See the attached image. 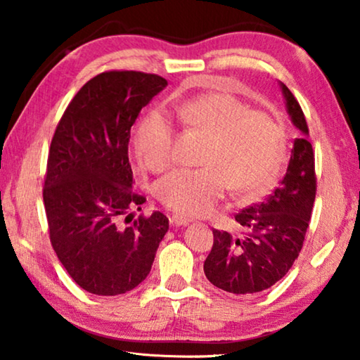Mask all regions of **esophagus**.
<instances>
[{
	"instance_id": "obj_1",
	"label": "esophagus",
	"mask_w": 360,
	"mask_h": 360,
	"mask_svg": "<svg viewBox=\"0 0 360 360\" xmlns=\"http://www.w3.org/2000/svg\"><path fill=\"white\" fill-rule=\"evenodd\" d=\"M169 222H172V225H187L188 222H191V219L186 217V216H181V214H173L172 217H169Z\"/></svg>"
}]
</instances>
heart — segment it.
Masks as SVG:
<instances>
[{"mask_svg": "<svg viewBox=\"0 0 360 360\" xmlns=\"http://www.w3.org/2000/svg\"><path fill=\"white\" fill-rule=\"evenodd\" d=\"M178 119L206 136L200 168H179L155 184L162 205L184 216L210 212L230 187L238 192H262L276 179L284 135L271 114L249 109L235 95L211 92L176 106ZM174 130L160 112L139 122L133 139L138 162L162 172L173 158Z\"/></svg>", "mask_w": 360, "mask_h": 360, "instance_id": "1", "label": "heart"}]
</instances>
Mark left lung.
Returning a JSON list of instances; mask_svg holds the SVG:
<instances>
[{
  "mask_svg": "<svg viewBox=\"0 0 360 360\" xmlns=\"http://www.w3.org/2000/svg\"><path fill=\"white\" fill-rule=\"evenodd\" d=\"M292 122L303 135L294 139L283 181L257 205L235 214L243 235L214 230V243L203 270L211 284L236 295L266 290L290 270L300 254L316 198L314 150L308 124L288 85L281 82Z\"/></svg>",
  "mask_w": 360,
  "mask_h": 360,
  "instance_id": "left-lung-1",
  "label": "left lung"
}]
</instances>
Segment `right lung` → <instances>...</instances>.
Listing matches in <instances>:
<instances>
[{
  "mask_svg": "<svg viewBox=\"0 0 360 360\" xmlns=\"http://www.w3.org/2000/svg\"><path fill=\"white\" fill-rule=\"evenodd\" d=\"M167 85L150 72H100L70 101L53 133L42 187L49 238L68 275L90 294L135 289L168 231L160 211L133 219L146 197L131 188L129 162L131 125Z\"/></svg>",
  "mask_w": 360,
  "mask_h": 360,
  "instance_id": "add662e5",
  "label": "right lung"
}]
</instances>
